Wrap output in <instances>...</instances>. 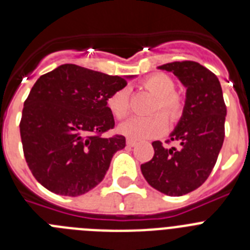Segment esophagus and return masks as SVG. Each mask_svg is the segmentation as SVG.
Listing matches in <instances>:
<instances>
[{
    "label": "esophagus",
    "instance_id": "34e87169",
    "mask_svg": "<svg viewBox=\"0 0 250 250\" xmlns=\"http://www.w3.org/2000/svg\"><path fill=\"white\" fill-rule=\"evenodd\" d=\"M126 144H127V146H136V144H138V143H136L135 140H132V139H127L126 140Z\"/></svg>",
    "mask_w": 250,
    "mask_h": 250
}]
</instances>
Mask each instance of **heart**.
I'll return each mask as SVG.
<instances>
[{
  "mask_svg": "<svg viewBox=\"0 0 250 250\" xmlns=\"http://www.w3.org/2000/svg\"><path fill=\"white\" fill-rule=\"evenodd\" d=\"M141 86L156 101L152 106V112L160 111L169 121H176L183 112L184 101L178 92L174 91L175 83L173 79L165 74H152L143 80ZM107 109L112 116L119 120L124 119L129 114V91L127 89H120L112 92L106 101ZM160 114H155L149 118H130L119 126V131L130 139H149L160 135L167 129V120Z\"/></svg>",
  "mask_w": 250,
  "mask_h": 250,
  "instance_id": "1",
  "label": "heart"
}]
</instances>
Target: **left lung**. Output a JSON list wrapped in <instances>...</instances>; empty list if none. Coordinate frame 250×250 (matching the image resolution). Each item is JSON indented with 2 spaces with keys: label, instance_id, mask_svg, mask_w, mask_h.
Wrapping results in <instances>:
<instances>
[{
  "label": "left lung",
  "instance_id": "1",
  "mask_svg": "<svg viewBox=\"0 0 250 250\" xmlns=\"http://www.w3.org/2000/svg\"><path fill=\"white\" fill-rule=\"evenodd\" d=\"M159 70L173 72L187 89L183 115L170 140L180 147L154 141V156L141 165V173L154 189L170 196L195 190L210 175L224 141L227 106L218 77L194 61L170 62Z\"/></svg>",
  "mask_w": 250,
  "mask_h": 250
}]
</instances>
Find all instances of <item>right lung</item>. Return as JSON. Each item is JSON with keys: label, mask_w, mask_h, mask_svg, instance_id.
<instances>
[{"label": "right lung", "mask_w": 250, "mask_h": 250, "mask_svg": "<svg viewBox=\"0 0 250 250\" xmlns=\"http://www.w3.org/2000/svg\"><path fill=\"white\" fill-rule=\"evenodd\" d=\"M129 77L65 63L40 76L20 123L26 163L37 182L59 195L79 196L103 182L125 138H104L114 116L106 101Z\"/></svg>", "instance_id": "add662e5"}]
</instances>
